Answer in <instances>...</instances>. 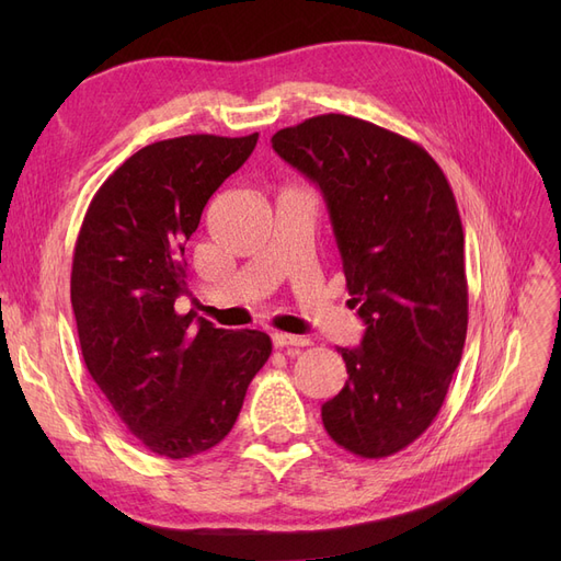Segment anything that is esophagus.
I'll return each instance as SVG.
<instances>
[{
    "mask_svg": "<svg viewBox=\"0 0 561 561\" xmlns=\"http://www.w3.org/2000/svg\"><path fill=\"white\" fill-rule=\"evenodd\" d=\"M271 339H274V346H276V348H285V346H309V339L295 336V334H285V332H274V334H271Z\"/></svg>",
    "mask_w": 561,
    "mask_h": 561,
    "instance_id": "obj_1",
    "label": "esophagus"
}]
</instances>
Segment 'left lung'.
I'll return each mask as SVG.
<instances>
[{
    "mask_svg": "<svg viewBox=\"0 0 561 561\" xmlns=\"http://www.w3.org/2000/svg\"><path fill=\"white\" fill-rule=\"evenodd\" d=\"M271 145L325 196L360 348H336L348 381L322 404L339 447L383 458L426 433L461 363L468 330L463 225L421 145L346 114L278 130Z\"/></svg>",
    "mask_w": 561,
    "mask_h": 561,
    "instance_id": "1",
    "label": "left lung"
}]
</instances>
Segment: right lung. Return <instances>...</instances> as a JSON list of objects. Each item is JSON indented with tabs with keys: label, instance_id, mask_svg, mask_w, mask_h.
<instances>
[{
	"label": "right lung",
	"instance_id": "obj_1",
	"mask_svg": "<svg viewBox=\"0 0 561 561\" xmlns=\"http://www.w3.org/2000/svg\"><path fill=\"white\" fill-rule=\"evenodd\" d=\"M257 138L201 133L142 147L95 192L77 236L83 363L124 426L173 461L222 443L271 355L260 330H219L175 309L190 293L184 243Z\"/></svg>",
	"mask_w": 561,
	"mask_h": 561
}]
</instances>
